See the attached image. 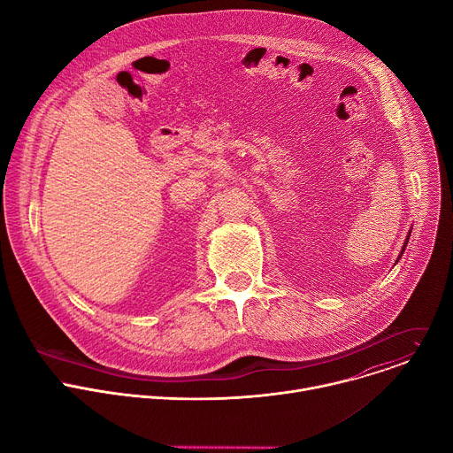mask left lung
<instances>
[{"label": "left lung", "mask_w": 453, "mask_h": 453, "mask_svg": "<svg viewBox=\"0 0 453 453\" xmlns=\"http://www.w3.org/2000/svg\"><path fill=\"white\" fill-rule=\"evenodd\" d=\"M409 236H411V233H409ZM409 236H407V240H405V245H403V249H402V254H403V250H405V247H407V242H409ZM402 254L398 256V260L402 257Z\"/></svg>", "instance_id": "left-lung-1"}]
</instances>
